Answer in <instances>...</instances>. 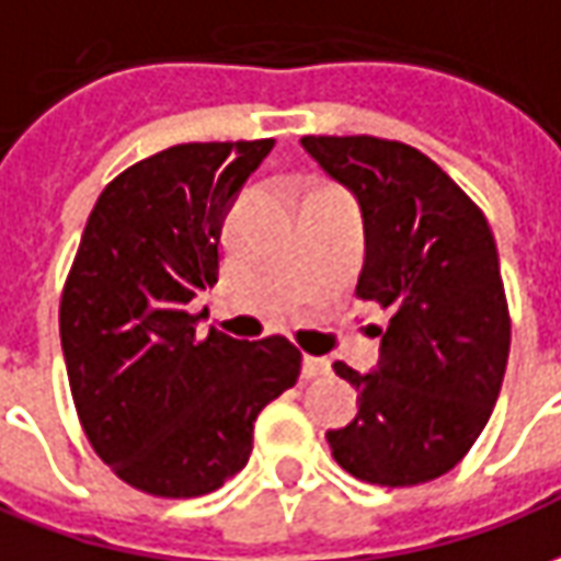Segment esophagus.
<instances>
[{"label": "esophagus", "instance_id": "obj_1", "mask_svg": "<svg viewBox=\"0 0 561 561\" xmlns=\"http://www.w3.org/2000/svg\"><path fill=\"white\" fill-rule=\"evenodd\" d=\"M331 370V362L328 358H316V355H307L304 358V379H316V376H324Z\"/></svg>", "mask_w": 561, "mask_h": 561}]
</instances>
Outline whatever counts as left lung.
<instances>
[{"instance_id": "obj_1", "label": "left lung", "mask_w": 561, "mask_h": 561, "mask_svg": "<svg viewBox=\"0 0 561 561\" xmlns=\"http://www.w3.org/2000/svg\"><path fill=\"white\" fill-rule=\"evenodd\" d=\"M300 145L358 199L355 294L389 312L370 374L334 364L358 389V416L328 431L331 453L364 483L437 480L485 428L507 367L495 237L471 197L410 145L376 136H304Z\"/></svg>"}]
</instances>
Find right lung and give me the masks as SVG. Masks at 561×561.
<instances>
[{
  "label": "right lung",
  "instance_id": "obj_1",
  "mask_svg": "<svg viewBox=\"0 0 561 561\" xmlns=\"http://www.w3.org/2000/svg\"><path fill=\"white\" fill-rule=\"evenodd\" d=\"M270 151L172 145L121 172L81 233L60 300L69 389L96 456L148 495L225 485L252 456L257 413L300 376L285 336L197 340L187 309L218 282L225 218Z\"/></svg>",
  "mask_w": 561,
  "mask_h": 561
}]
</instances>
